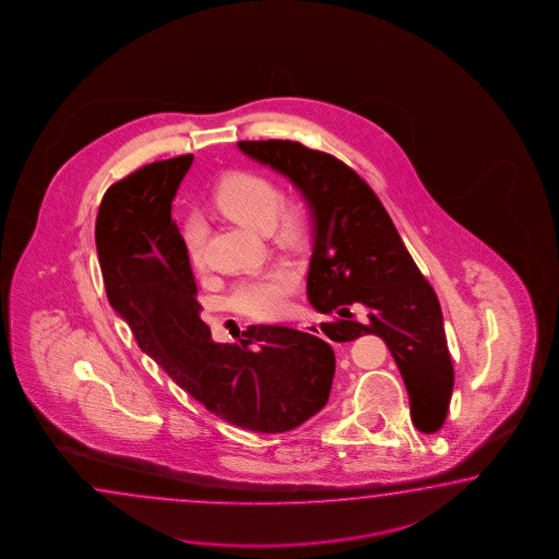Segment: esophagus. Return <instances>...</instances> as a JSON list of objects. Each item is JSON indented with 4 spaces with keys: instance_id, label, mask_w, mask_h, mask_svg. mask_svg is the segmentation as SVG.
I'll return each instance as SVG.
<instances>
[{
    "instance_id": "obj_1",
    "label": "esophagus",
    "mask_w": 559,
    "mask_h": 559,
    "mask_svg": "<svg viewBox=\"0 0 559 559\" xmlns=\"http://www.w3.org/2000/svg\"><path fill=\"white\" fill-rule=\"evenodd\" d=\"M297 328L304 329V331H307V333H311V335H323L321 333V328H319L318 323H297Z\"/></svg>"
}]
</instances>
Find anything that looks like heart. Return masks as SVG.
<instances>
[{"mask_svg":"<svg viewBox=\"0 0 559 559\" xmlns=\"http://www.w3.org/2000/svg\"><path fill=\"white\" fill-rule=\"evenodd\" d=\"M216 209L228 218L240 222L258 231L272 230L282 238H296L304 228L301 212L296 206L282 204V190L272 178L240 170L219 180L214 190ZM182 246L194 267L204 265L206 224L192 214L182 222ZM297 275L289 267H275L267 274L236 285L231 294V306L252 318H277L282 316L296 289Z\"/></svg>","mask_w":559,"mask_h":559,"instance_id":"b5f03b06","label":"heart"}]
</instances>
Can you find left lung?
Masks as SVG:
<instances>
[{
  "label": "left lung",
  "instance_id": "left-lung-1",
  "mask_svg": "<svg viewBox=\"0 0 559 559\" xmlns=\"http://www.w3.org/2000/svg\"><path fill=\"white\" fill-rule=\"evenodd\" d=\"M238 148L306 198L313 224L307 297L321 313L340 316L323 333L340 343L379 335L403 374L415 427L437 432L454 386L442 311L381 200L340 158L296 141H241Z\"/></svg>",
  "mask_w": 559,
  "mask_h": 559
}]
</instances>
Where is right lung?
Here are the masks:
<instances>
[{"mask_svg":"<svg viewBox=\"0 0 559 559\" xmlns=\"http://www.w3.org/2000/svg\"><path fill=\"white\" fill-rule=\"evenodd\" d=\"M192 160L143 166L105 192L95 241L109 304L139 347L210 413L253 432L292 430L328 403L335 355L318 335L284 325H250L241 345L212 341L170 214Z\"/></svg>","mask_w":559,"mask_h":559,"instance_id":"add662e5","label":"right lung"}]
</instances>
